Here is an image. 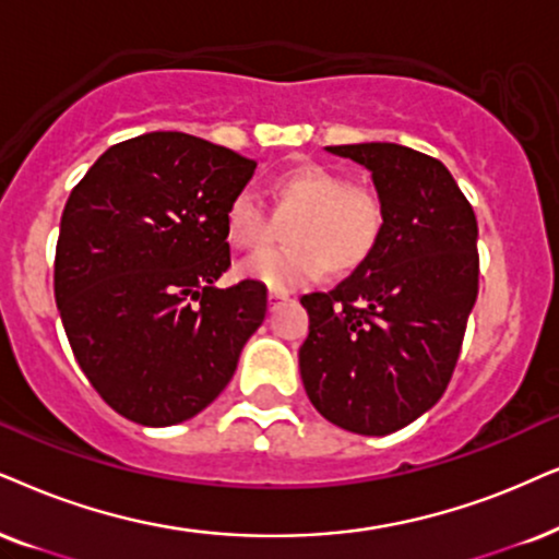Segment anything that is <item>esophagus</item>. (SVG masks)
Listing matches in <instances>:
<instances>
[{"instance_id":"34e87169","label":"esophagus","mask_w":559,"mask_h":559,"mask_svg":"<svg viewBox=\"0 0 559 559\" xmlns=\"http://www.w3.org/2000/svg\"><path fill=\"white\" fill-rule=\"evenodd\" d=\"M288 299H292V296H288V292H271V294H267V301H271L273 307H275V304L288 301Z\"/></svg>"}]
</instances>
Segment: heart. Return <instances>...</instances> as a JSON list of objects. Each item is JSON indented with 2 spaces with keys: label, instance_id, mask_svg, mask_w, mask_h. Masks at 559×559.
<instances>
[{
  "label": "heart",
  "instance_id": "heart-1",
  "mask_svg": "<svg viewBox=\"0 0 559 559\" xmlns=\"http://www.w3.org/2000/svg\"><path fill=\"white\" fill-rule=\"evenodd\" d=\"M273 214L294 218L288 250H265L245 260L239 273L273 292L307 286L328 271L350 275L379 250L386 231V203L373 188L322 165H299L273 180ZM224 235L237 250L271 245L275 218L250 190H239L224 209Z\"/></svg>",
  "mask_w": 559,
  "mask_h": 559
}]
</instances>
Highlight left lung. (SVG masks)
<instances>
[{
    "mask_svg": "<svg viewBox=\"0 0 559 559\" xmlns=\"http://www.w3.org/2000/svg\"><path fill=\"white\" fill-rule=\"evenodd\" d=\"M371 169L386 231L332 292L304 294V390L322 418L386 436L447 392L479 288L477 218L441 162L400 144L328 146Z\"/></svg>",
    "mask_w": 559,
    "mask_h": 559,
    "instance_id": "left-lung-1",
    "label": "left lung"
}]
</instances>
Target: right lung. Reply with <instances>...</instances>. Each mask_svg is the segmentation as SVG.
I'll return each instance as SVG.
<instances>
[{
	"label": "right lung",
	"mask_w": 559,
	"mask_h": 559,
	"mask_svg": "<svg viewBox=\"0 0 559 559\" xmlns=\"http://www.w3.org/2000/svg\"><path fill=\"white\" fill-rule=\"evenodd\" d=\"M255 159L190 133L112 144L61 214L53 294L76 361L118 415L175 426L235 377L267 292L229 267L224 209Z\"/></svg>",
	"instance_id": "add662e5"
}]
</instances>
